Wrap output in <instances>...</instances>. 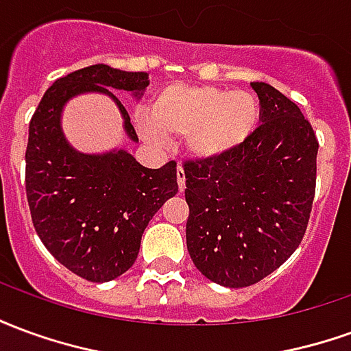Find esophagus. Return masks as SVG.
Instances as JSON below:
<instances>
[{"instance_id": "obj_1", "label": "esophagus", "mask_w": 351, "mask_h": 351, "mask_svg": "<svg viewBox=\"0 0 351 351\" xmlns=\"http://www.w3.org/2000/svg\"><path fill=\"white\" fill-rule=\"evenodd\" d=\"M176 182H178V190L184 191V188H186V175H184L182 165H178V169H176Z\"/></svg>"}]
</instances>
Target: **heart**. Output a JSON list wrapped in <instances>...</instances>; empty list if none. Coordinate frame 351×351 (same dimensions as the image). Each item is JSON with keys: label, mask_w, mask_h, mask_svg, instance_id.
I'll return each instance as SVG.
<instances>
[{"label": "heart", "mask_w": 351, "mask_h": 351, "mask_svg": "<svg viewBox=\"0 0 351 351\" xmlns=\"http://www.w3.org/2000/svg\"><path fill=\"white\" fill-rule=\"evenodd\" d=\"M258 122L259 105L250 92L208 84H171L156 93L145 130L154 137L186 135L193 156L214 160L241 148Z\"/></svg>", "instance_id": "b5f03b06"}]
</instances>
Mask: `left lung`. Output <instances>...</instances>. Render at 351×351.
Instances as JSON below:
<instances>
[{"label":"left lung","mask_w":351,"mask_h":351,"mask_svg":"<svg viewBox=\"0 0 351 351\" xmlns=\"http://www.w3.org/2000/svg\"><path fill=\"white\" fill-rule=\"evenodd\" d=\"M261 125L241 148L184 161L186 244L193 265L226 287H246L301 244L316 193L317 138L301 108L267 82H252Z\"/></svg>","instance_id":"8db88e82"}]
</instances>
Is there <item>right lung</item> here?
<instances>
[{
  "instance_id": "obj_1",
  "label": "right lung",
  "mask_w": 351,
  "mask_h": 351,
  "mask_svg": "<svg viewBox=\"0 0 351 351\" xmlns=\"http://www.w3.org/2000/svg\"><path fill=\"white\" fill-rule=\"evenodd\" d=\"M148 84V73L90 65L58 79L29 122L26 195L34 228L60 263L90 282L114 280L135 263L148 221L178 191L176 163L148 169L125 150L77 152L64 137L62 110L79 93H105L120 108L128 137L138 143L110 90L137 97Z\"/></svg>"
}]
</instances>
